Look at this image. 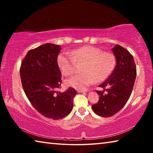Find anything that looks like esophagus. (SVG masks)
Returning <instances> with one entry per match:
<instances>
[{"mask_svg": "<svg viewBox=\"0 0 153 153\" xmlns=\"http://www.w3.org/2000/svg\"><path fill=\"white\" fill-rule=\"evenodd\" d=\"M77 92H86V90H77Z\"/></svg>", "mask_w": 153, "mask_h": 153, "instance_id": "1", "label": "esophagus"}]
</instances>
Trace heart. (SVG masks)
Returning a JSON list of instances; mask_svg holds the SVG:
<instances>
[{"label": "heart", "mask_w": 153, "mask_h": 153, "mask_svg": "<svg viewBox=\"0 0 153 153\" xmlns=\"http://www.w3.org/2000/svg\"><path fill=\"white\" fill-rule=\"evenodd\" d=\"M76 62H84L82 74L66 80L67 86L84 90L97 82H102L109 76L115 66V58L109 53H102L100 48L86 46L77 48L70 53L63 52L57 56V64L61 73L68 76L74 73Z\"/></svg>", "instance_id": "b5f03b06"}]
</instances>
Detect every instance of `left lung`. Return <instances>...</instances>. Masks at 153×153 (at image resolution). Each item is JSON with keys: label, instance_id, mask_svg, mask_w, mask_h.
<instances>
[{"label": "left lung", "instance_id": "8db88e82", "mask_svg": "<svg viewBox=\"0 0 153 153\" xmlns=\"http://www.w3.org/2000/svg\"><path fill=\"white\" fill-rule=\"evenodd\" d=\"M116 65L112 74L99 87V100L93 105L94 112L101 117H108L119 112L128 102L132 92L136 77L133 56L122 46L116 45L112 48Z\"/></svg>", "mask_w": 153, "mask_h": 153}]
</instances>
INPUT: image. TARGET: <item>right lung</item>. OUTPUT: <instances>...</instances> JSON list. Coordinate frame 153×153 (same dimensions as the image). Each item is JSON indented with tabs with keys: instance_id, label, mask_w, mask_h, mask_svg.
Masks as SVG:
<instances>
[{
	"instance_id": "1",
	"label": "right lung",
	"mask_w": 153,
	"mask_h": 153,
	"mask_svg": "<svg viewBox=\"0 0 153 153\" xmlns=\"http://www.w3.org/2000/svg\"><path fill=\"white\" fill-rule=\"evenodd\" d=\"M61 46L46 43L27 52L20 67L25 94L35 109L43 116L57 120L73 109L76 90L58 91L61 74L57 64Z\"/></svg>"
}]
</instances>
